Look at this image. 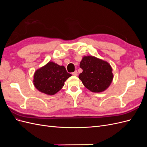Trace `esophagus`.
I'll return each mask as SVG.
<instances>
[{"instance_id": "34e87169", "label": "esophagus", "mask_w": 147, "mask_h": 147, "mask_svg": "<svg viewBox=\"0 0 147 147\" xmlns=\"http://www.w3.org/2000/svg\"><path fill=\"white\" fill-rule=\"evenodd\" d=\"M72 75H74V76H77V75H78V72H77V70H75L74 72H73V73H72Z\"/></svg>"}]
</instances>
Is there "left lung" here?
<instances>
[{
	"mask_svg": "<svg viewBox=\"0 0 147 147\" xmlns=\"http://www.w3.org/2000/svg\"><path fill=\"white\" fill-rule=\"evenodd\" d=\"M80 67L83 72L78 78L91 92H100L106 90L113 80L112 68L107 61L92 56H84Z\"/></svg>",
	"mask_w": 147,
	"mask_h": 147,
	"instance_id": "8db88e82",
	"label": "left lung"
}]
</instances>
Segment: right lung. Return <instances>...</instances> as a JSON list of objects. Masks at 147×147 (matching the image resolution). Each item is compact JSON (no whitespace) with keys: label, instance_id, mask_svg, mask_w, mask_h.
Returning a JSON list of instances; mask_svg holds the SVG:
<instances>
[{"label":"right lung","instance_id":"obj_1","mask_svg":"<svg viewBox=\"0 0 147 147\" xmlns=\"http://www.w3.org/2000/svg\"><path fill=\"white\" fill-rule=\"evenodd\" d=\"M72 75L67 73L63 65L52 61L35 71L34 75V85L41 92L54 95L64 85V82Z\"/></svg>","mask_w":147,"mask_h":147}]
</instances>
